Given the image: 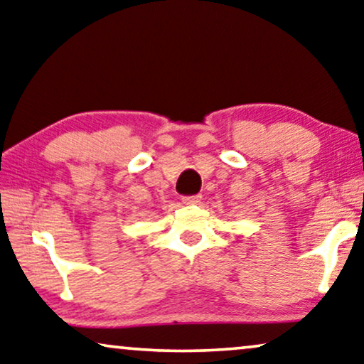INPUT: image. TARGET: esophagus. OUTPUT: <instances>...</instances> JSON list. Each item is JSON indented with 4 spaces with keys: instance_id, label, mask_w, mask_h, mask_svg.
Here are the masks:
<instances>
[{
    "instance_id": "1",
    "label": "esophagus",
    "mask_w": 364,
    "mask_h": 364,
    "mask_svg": "<svg viewBox=\"0 0 364 364\" xmlns=\"http://www.w3.org/2000/svg\"><path fill=\"white\" fill-rule=\"evenodd\" d=\"M199 199H200V194H191V196H183L181 198L184 204H196V203H199Z\"/></svg>"
}]
</instances>
